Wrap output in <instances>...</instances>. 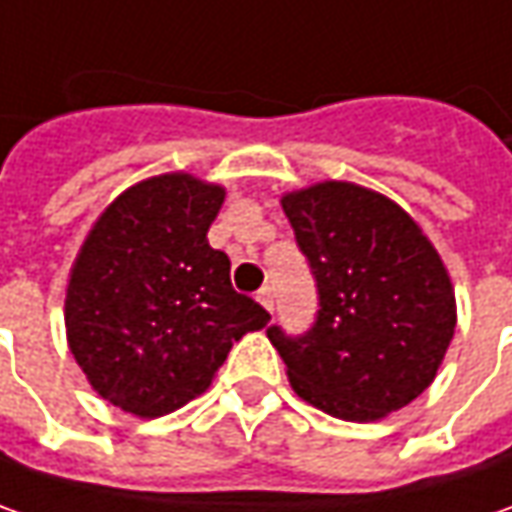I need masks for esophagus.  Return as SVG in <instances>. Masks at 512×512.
<instances>
[{
	"mask_svg": "<svg viewBox=\"0 0 512 512\" xmlns=\"http://www.w3.org/2000/svg\"><path fill=\"white\" fill-rule=\"evenodd\" d=\"M257 300H260V306L266 311H272L274 309V291L272 286H263V289L257 291Z\"/></svg>",
	"mask_w": 512,
	"mask_h": 512,
	"instance_id": "1",
	"label": "esophagus"
}]
</instances>
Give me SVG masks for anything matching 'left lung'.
I'll return each mask as SVG.
<instances>
[{
    "mask_svg": "<svg viewBox=\"0 0 512 512\" xmlns=\"http://www.w3.org/2000/svg\"><path fill=\"white\" fill-rule=\"evenodd\" d=\"M283 212L320 297L306 334L266 331L294 394L345 422L405 408L433 382L456 328L439 252L399 203L348 181L289 192Z\"/></svg>",
    "mask_w": 512,
    "mask_h": 512,
    "instance_id": "obj_1",
    "label": "left lung"
}]
</instances>
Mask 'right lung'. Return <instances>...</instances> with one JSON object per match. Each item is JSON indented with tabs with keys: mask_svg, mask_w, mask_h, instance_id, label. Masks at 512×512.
I'll return each mask as SVG.
<instances>
[{
	"mask_svg": "<svg viewBox=\"0 0 512 512\" xmlns=\"http://www.w3.org/2000/svg\"><path fill=\"white\" fill-rule=\"evenodd\" d=\"M223 198V186L186 172L147 178L101 212L73 263L67 343L98 397L127 414L184 408L229 348L269 323L206 240Z\"/></svg>",
	"mask_w": 512,
	"mask_h": 512,
	"instance_id": "add662e5",
	"label": "right lung"
}]
</instances>
